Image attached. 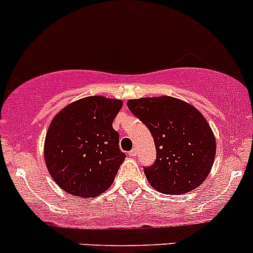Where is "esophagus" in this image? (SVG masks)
Segmentation results:
<instances>
[{"label":"esophagus","mask_w":253,"mask_h":253,"mask_svg":"<svg viewBox=\"0 0 253 253\" xmlns=\"http://www.w3.org/2000/svg\"><path fill=\"white\" fill-rule=\"evenodd\" d=\"M128 154H129V157H131V158H134L137 155V149H132L131 152L128 153Z\"/></svg>","instance_id":"obj_1"}]
</instances>
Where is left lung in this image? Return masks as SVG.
Masks as SVG:
<instances>
[{
    "mask_svg": "<svg viewBox=\"0 0 253 253\" xmlns=\"http://www.w3.org/2000/svg\"><path fill=\"white\" fill-rule=\"evenodd\" d=\"M127 106L154 138L157 160L144 169L150 186L170 195L200 187L216 152L215 136L202 112L169 95L129 99Z\"/></svg>",
    "mask_w": 253,
    "mask_h": 253,
    "instance_id": "8db88e82",
    "label": "left lung"
}]
</instances>
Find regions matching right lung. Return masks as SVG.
Segmentation results:
<instances>
[{
	"label": "right lung",
	"mask_w": 253,
	"mask_h": 253,
	"mask_svg": "<svg viewBox=\"0 0 253 253\" xmlns=\"http://www.w3.org/2000/svg\"><path fill=\"white\" fill-rule=\"evenodd\" d=\"M122 100L94 95L61 109L51 120L44 159L51 177L68 195L89 198L112 185L124 163L112 121Z\"/></svg>",
	"instance_id": "1"
}]
</instances>
